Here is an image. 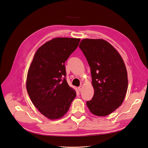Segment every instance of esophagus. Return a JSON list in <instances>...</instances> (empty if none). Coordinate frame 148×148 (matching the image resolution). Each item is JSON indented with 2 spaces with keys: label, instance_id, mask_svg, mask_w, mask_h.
Listing matches in <instances>:
<instances>
[{
  "label": "esophagus",
  "instance_id": "obj_1",
  "mask_svg": "<svg viewBox=\"0 0 148 148\" xmlns=\"http://www.w3.org/2000/svg\"><path fill=\"white\" fill-rule=\"evenodd\" d=\"M82 89V85H80L79 87H78V90H79V92H81Z\"/></svg>",
  "mask_w": 148,
  "mask_h": 148
}]
</instances>
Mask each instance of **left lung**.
Listing matches in <instances>:
<instances>
[{"label": "left lung", "mask_w": 148, "mask_h": 148, "mask_svg": "<svg viewBox=\"0 0 148 148\" xmlns=\"http://www.w3.org/2000/svg\"><path fill=\"white\" fill-rule=\"evenodd\" d=\"M79 47L90 68L94 95L86 105L92 113L104 116L118 108L127 89V74L118 52L103 39H84Z\"/></svg>", "instance_id": "obj_1"}]
</instances>
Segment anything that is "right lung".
Listing matches in <instances>:
<instances>
[{
  "mask_svg": "<svg viewBox=\"0 0 148 148\" xmlns=\"http://www.w3.org/2000/svg\"><path fill=\"white\" fill-rule=\"evenodd\" d=\"M80 39L56 38L41 46L28 70L26 89L35 106L49 119H59L68 111L76 96L66 80L65 61Z\"/></svg>",
  "mask_w": 148,
  "mask_h": 148,
  "instance_id": "obj_1",
  "label": "right lung"
}]
</instances>
